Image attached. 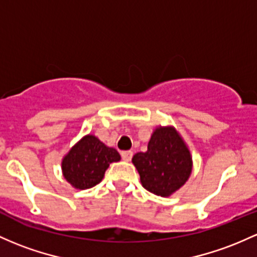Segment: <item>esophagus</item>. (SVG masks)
I'll list each match as a JSON object with an SVG mask.
<instances>
[{"label":"esophagus","instance_id":"1","mask_svg":"<svg viewBox=\"0 0 257 257\" xmlns=\"http://www.w3.org/2000/svg\"><path fill=\"white\" fill-rule=\"evenodd\" d=\"M120 155H122V159L124 161H126V162H128V161H131L132 157H133V152L132 151H122L120 152Z\"/></svg>","mask_w":257,"mask_h":257}]
</instances>
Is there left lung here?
<instances>
[{
	"label": "left lung",
	"mask_w": 257,
	"mask_h": 257,
	"mask_svg": "<svg viewBox=\"0 0 257 257\" xmlns=\"http://www.w3.org/2000/svg\"><path fill=\"white\" fill-rule=\"evenodd\" d=\"M133 163L143 187L159 196H170L185 184L193 170L190 151L173 126L155 129L148 151L138 152Z\"/></svg>",
	"instance_id": "8db88e82"
}]
</instances>
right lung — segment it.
<instances>
[{"instance_id":"right-lung-1","label":"right lung","mask_w":257,"mask_h":257,"mask_svg":"<svg viewBox=\"0 0 257 257\" xmlns=\"http://www.w3.org/2000/svg\"><path fill=\"white\" fill-rule=\"evenodd\" d=\"M120 155L108 148L95 135H85L62 160V172L74 188L89 189L98 184L109 163L118 162Z\"/></svg>"}]
</instances>
